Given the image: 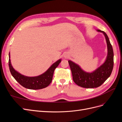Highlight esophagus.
Masks as SVG:
<instances>
[{
    "instance_id": "34e87169",
    "label": "esophagus",
    "mask_w": 122,
    "mask_h": 122,
    "mask_svg": "<svg viewBox=\"0 0 122 122\" xmlns=\"http://www.w3.org/2000/svg\"><path fill=\"white\" fill-rule=\"evenodd\" d=\"M65 57H66V56H65Z\"/></svg>"
}]
</instances>
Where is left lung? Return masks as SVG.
Listing matches in <instances>:
<instances>
[{
  "mask_svg": "<svg viewBox=\"0 0 122 122\" xmlns=\"http://www.w3.org/2000/svg\"><path fill=\"white\" fill-rule=\"evenodd\" d=\"M97 31L104 34L107 46V55L104 63L93 72H86L78 65L70 60L68 61L74 82L84 88H95L101 86L111 75L113 67V51L108 36L104 31L99 29Z\"/></svg>",
  "mask_w": 122,
  "mask_h": 122,
  "instance_id": "left-lung-1",
  "label": "left lung"
}]
</instances>
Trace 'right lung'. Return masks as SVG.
<instances>
[{
	"instance_id": "add662e5",
	"label": "right lung",
	"mask_w": 122,
	"mask_h": 122,
	"mask_svg": "<svg viewBox=\"0 0 122 122\" xmlns=\"http://www.w3.org/2000/svg\"><path fill=\"white\" fill-rule=\"evenodd\" d=\"M61 62L60 59L51 65L49 68L42 74L35 77L26 76L15 70L11 64L10 53H9V66L11 74L22 86L30 90H40L46 87L52 81L55 69Z\"/></svg>"
}]
</instances>
